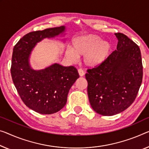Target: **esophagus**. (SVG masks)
Returning <instances> with one entry per match:
<instances>
[{"label":"esophagus","instance_id":"1","mask_svg":"<svg viewBox=\"0 0 149 149\" xmlns=\"http://www.w3.org/2000/svg\"><path fill=\"white\" fill-rule=\"evenodd\" d=\"M78 72H79V74L81 77H83L84 75V70L82 69V68H79V69L78 70Z\"/></svg>","mask_w":149,"mask_h":149}]
</instances>
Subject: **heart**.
Instances as JSON below:
<instances>
[{
  "instance_id": "heart-1",
  "label": "heart",
  "mask_w": 149,
  "mask_h": 149,
  "mask_svg": "<svg viewBox=\"0 0 149 149\" xmlns=\"http://www.w3.org/2000/svg\"><path fill=\"white\" fill-rule=\"evenodd\" d=\"M112 46L107 40H100L99 36L87 35L78 36L72 41V48H67L65 55L68 59L75 61L79 56L84 55V62L90 67L97 66L106 60Z\"/></svg>"
}]
</instances>
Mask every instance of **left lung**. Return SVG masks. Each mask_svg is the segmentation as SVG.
Returning <instances> with one entry per match:
<instances>
[{
	"label": "left lung",
	"instance_id": "1",
	"mask_svg": "<svg viewBox=\"0 0 149 149\" xmlns=\"http://www.w3.org/2000/svg\"><path fill=\"white\" fill-rule=\"evenodd\" d=\"M116 50L103 63L87 70V92L94 111L103 116L124 111L135 100L143 80L140 49L123 33H117Z\"/></svg>",
	"mask_w": 149,
	"mask_h": 149
}]
</instances>
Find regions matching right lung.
<instances>
[{
	"label": "right lung",
	"instance_id": "add662e5",
	"mask_svg": "<svg viewBox=\"0 0 149 149\" xmlns=\"http://www.w3.org/2000/svg\"><path fill=\"white\" fill-rule=\"evenodd\" d=\"M65 26L33 31L25 35L13 49L10 72L13 83L24 103L36 113H55L67 103L70 88L79 77L73 66L54 63L36 70L30 66L29 57L37 42L63 33Z\"/></svg>",
	"mask_w": 149,
	"mask_h": 149
}]
</instances>
